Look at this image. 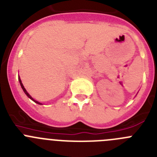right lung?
<instances>
[{"label":"right lung","mask_w":157,"mask_h":157,"mask_svg":"<svg viewBox=\"0 0 157 157\" xmlns=\"http://www.w3.org/2000/svg\"><path fill=\"white\" fill-rule=\"evenodd\" d=\"M19 83H20V85H21V87H22V89H23V91H24V93H25V94H27V97H28L29 98H30V99H31V100H33V101H34V102H35V103L38 104V105H41V103H39V102H38V101H34V100L33 99V98H31V96H30V94H29L27 92V90H26V89H25V88H24V86H23V83H22V82H21V79H20V78H19Z\"/></svg>","instance_id":"obj_1"}]
</instances>
